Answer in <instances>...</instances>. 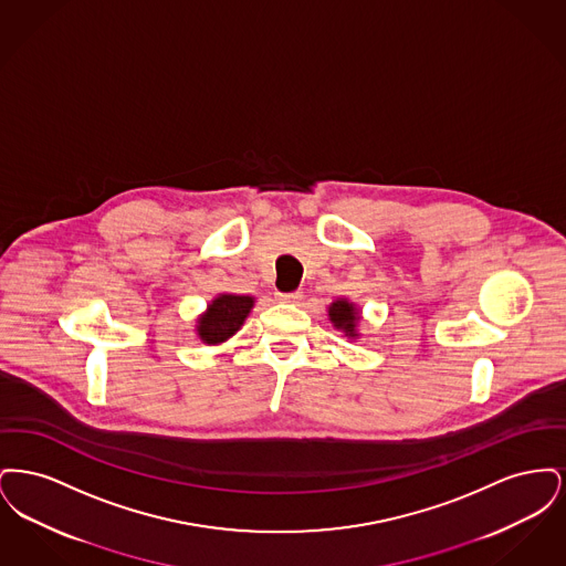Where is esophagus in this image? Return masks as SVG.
Segmentation results:
<instances>
[{
	"label": "esophagus",
	"instance_id": "esophagus-1",
	"mask_svg": "<svg viewBox=\"0 0 566 566\" xmlns=\"http://www.w3.org/2000/svg\"><path fill=\"white\" fill-rule=\"evenodd\" d=\"M301 298H303V293H298V291L296 293H280L277 295L280 303H298Z\"/></svg>",
	"mask_w": 566,
	"mask_h": 566
}]
</instances>
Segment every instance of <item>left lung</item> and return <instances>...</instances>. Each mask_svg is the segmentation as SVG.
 <instances>
[{
	"label": "left lung",
	"mask_w": 566,
	"mask_h": 566,
	"mask_svg": "<svg viewBox=\"0 0 566 566\" xmlns=\"http://www.w3.org/2000/svg\"><path fill=\"white\" fill-rule=\"evenodd\" d=\"M328 318H331V323H333L335 328L344 331L346 337H350V339L358 337L356 326H358V321H360V314H358L356 305L350 303L348 298H337V301H333V303L328 305Z\"/></svg>",
	"instance_id": "left-lung-1"
}]
</instances>
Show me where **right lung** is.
Wrapping results in <instances>:
<instances>
[{
    "mask_svg": "<svg viewBox=\"0 0 566 566\" xmlns=\"http://www.w3.org/2000/svg\"><path fill=\"white\" fill-rule=\"evenodd\" d=\"M254 307V296L248 295H218L208 305V310L197 321V335L203 344L218 346L233 337L243 321L248 318L250 310Z\"/></svg>",
    "mask_w": 566,
    "mask_h": 566,
    "instance_id": "right-lung-1",
    "label": "right lung"
}]
</instances>
